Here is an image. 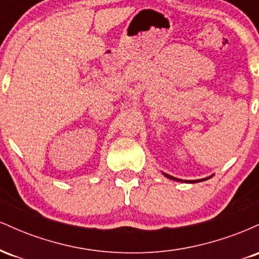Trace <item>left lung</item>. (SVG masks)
<instances>
[{
	"label": "left lung",
	"mask_w": 259,
	"mask_h": 259,
	"mask_svg": "<svg viewBox=\"0 0 259 259\" xmlns=\"http://www.w3.org/2000/svg\"><path fill=\"white\" fill-rule=\"evenodd\" d=\"M165 177H168L169 179H171V180H177V181H183V180H180V179H178V178H174V177H170V175H168V174H165ZM208 179V178H207ZM207 179H200V180H197V181H201V180H207ZM197 181H185V183H197Z\"/></svg>",
	"instance_id": "1"
}]
</instances>
